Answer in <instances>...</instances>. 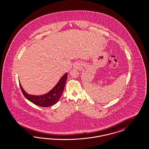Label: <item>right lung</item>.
Here are the masks:
<instances>
[{
  "instance_id": "1",
  "label": "right lung",
  "mask_w": 149,
  "mask_h": 149,
  "mask_svg": "<svg viewBox=\"0 0 149 149\" xmlns=\"http://www.w3.org/2000/svg\"><path fill=\"white\" fill-rule=\"evenodd\" d=\"M67 76V73L65 74L59 80L57 85L50 92L42 95H28L23 89L20 83L19 86L22 91L23 95L30 102H31L33 104L40 107H48L57 103L59 99H60L64 90Z\"/></svg>"
}]
</instances>
